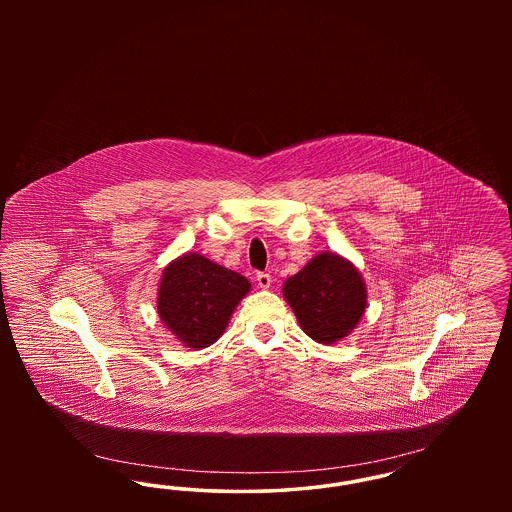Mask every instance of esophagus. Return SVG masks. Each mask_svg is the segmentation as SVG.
I'll list each match as a JSON object with an SVG mask.
<instances>
[{"label": "esophagus", "mask_w": 512, "mask_h": 512, "mask_svg": "<svg viewBox=\"0 0 512 512\" xmlns=\"http://www.w3.org/2000/svg\"><path fill=\"white\" fill-rule=\"evenodd\" d=\"M255 280H257V284H259V288H263V290H268L270 284H272V276H270L268 272H259V274L255 276Z\"/></svg>", "instance_id": "esophagus-1"}]
</instances>
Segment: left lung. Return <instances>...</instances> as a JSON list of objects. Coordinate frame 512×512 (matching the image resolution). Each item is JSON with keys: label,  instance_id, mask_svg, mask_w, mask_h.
I'll return each instance as SVG.
<instances>
[{"label": "left lung", "instance_id": "left-lung-1", "mask_svg": "<svg viewBox=\"0 0 512 512\" xmlns=\"http://www.w3.org/2000/svg\"><path fill=\"white\" fill-rule=\"evenodd\" d=\"M282 293L301 330L324 345L349 336L366 309V286L359 268L338 253H318L284 282Z\"/></svg>", "mask_w": 512, "mask_h": 512}]
</instances>
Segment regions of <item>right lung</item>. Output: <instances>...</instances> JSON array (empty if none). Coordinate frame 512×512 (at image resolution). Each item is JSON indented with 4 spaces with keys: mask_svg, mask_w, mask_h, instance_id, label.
Returning <instances> with one entry per match:
<instances>
[{
    "mask_svg": "<svg viewBox=\"0 0 512 512\" xmlns=\"http://www.w3.org/2000/svg\"><path fill=\"white\" fill-rule=\"evenodd\" d=\"M249 290L242 274L199 253H184L163 270L157 313L184 347L203 349L219 340Z\"/></svg>",
    "mask_w": 512,
    "mask_h": 512,
    "instance_id": "1",
    "label": "right lung"
}]
</instances>
